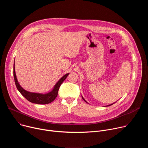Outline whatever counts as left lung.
Returning a JSON list of instances; mask_svg holds the SVG:
<instances>
[{
	"label": "left lung",
	"mask_w": 148,
	"mask_h": 148,
	"mask_svg": "<svg viewBox=\"0 0 148 148\" xmlns=\"http://www.w3.org/2000/svg\"><path fill=\"white\" fill-rule=\"evenodd\" d=\"M82 99H84V101H86V102H87V101H86V100H85V99H84V98H83V97H82ZM112 104H114V103H112ZM112 104H111V105H108V106H110V105H112Z\"/></svg>",
	"instance_id": "left-lung-1"
}]
</instances>
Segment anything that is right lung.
Listing matches in <instances>:
<instances>
[{
    "label": "right lung",
    "mask_w": 148,
    "mask_h": 148,
    "mask_svg": "<svg viewBox=\"0 0 148 148\" xmlns=\"http://www.w3.org/2000/svg\"><path fill=\"white\" fill-rule=\"evenodd\" d=\"M69 73L65 74L62 77H61L59 81L56 83V85L54 87L53 90L45 94H40V93H34V92H30L29 91H27L26 90H24L22 87L20 86V84H18L16 75V73H15V69H14V66H13V76H14V82L18 90V91L20 92V94H22L26 99H27L29 101L34 103H37V104H47L51 102H53L56 98L57 97L58 95V91L59 90V88L61 86V84L63 82L67 77L69 75Z\"/></svg>",
    "instance_id": "add662e5"
}]
</instances>
